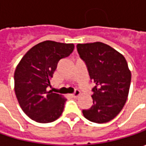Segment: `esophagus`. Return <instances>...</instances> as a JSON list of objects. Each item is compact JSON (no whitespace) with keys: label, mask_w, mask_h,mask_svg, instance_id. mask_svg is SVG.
Here are the masks:
<instances>
[{"label":"esophagus","mask_w":146,"mask_h":146,"mask_svg":"<svg viewBox=\"0 0 146 146\" xmlns=\"http://www.w3.org/2000/svg\"><path fill=\"white\" fill-rule=\"evenodd\" d=\"M80 95H81V93H80V91H79V90H76V93L71 94L72 98H78V97H80Z\"/></svg>","instance_id":"obj_1"}]
</instances>
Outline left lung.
I'll return each mask as SVG.
<instances>
[{
  "label": "left lung",
  "instance_id": "obj_1",
  "mask_svg": "<svg viewBox=\"0 0 146 146\" xmlns=\"http://www.w3.org/2000/svg\"><path fill=\"white\" fill-rule=\"evenodd\" d=\"M76 47L96 84L93 106L83 110V115L93 123H107L120 112L127 99L132 74L126 59L102 42L78 44Z\"/></svg>",
  "mask_w": 146,
  "mask_h": 146
}]
</instances>
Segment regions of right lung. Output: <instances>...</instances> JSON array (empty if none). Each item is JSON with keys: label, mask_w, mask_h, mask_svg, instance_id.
I'll return each mask as SVG.
<instances>
[{"label": "right lung", "mask_w": 146, "mask_h": 146, "mask_svg": "<svg viewBox=\"0 0 146 146\" xmlns=\"http://www.w3.org/2000/svg\"><path fill=\"white\" fill-rule=\"evenodd\" d=\"M74 44L45 40L29 49L20 60L14 72V91L23 112L38 123L58 119L66 99L48 91L50 79L61 59L68 57Z\"/></svg>", "instance_id": "right-lung-1"}]
</instances>
